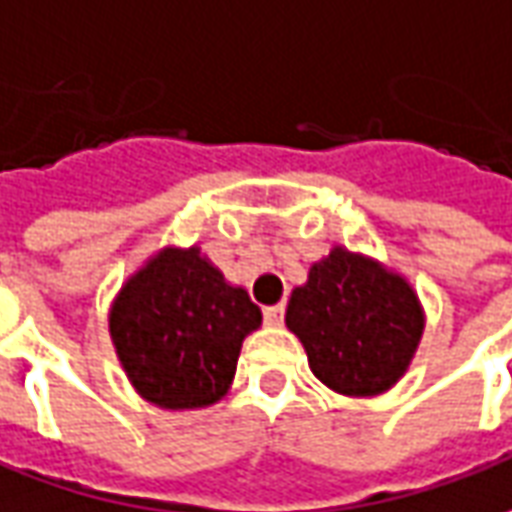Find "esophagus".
<instances>
[{"mask_svg": "<svg viewBox=\"0 0 512 512\" xmlns=\"http://www.w3.org/2000/svg\"><path fill=\"white\" fill-rule=\"evenodd\" d=\"M282 316H285V307L282 305H271L263 310V318H266V324H271V327H280Z\"/></svg>", "mask_w": 512, "mask_h": 512, "instance_id": "esophagus-1", "label": "esophagus"}]
</instances>
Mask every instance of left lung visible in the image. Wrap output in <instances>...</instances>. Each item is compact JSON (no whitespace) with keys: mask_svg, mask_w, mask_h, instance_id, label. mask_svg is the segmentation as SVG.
<instances>
[{"mask_svg":"<svg viewBox=\"0 0 512 512\" xmlns=\"http://www.w3.org/2000/svg\"><path fill=\"white\" fill-rule=\"evenodd\" d=\"M285 324L327 388L377 396L405 377L424 335V307L402 274L335 246L291 291Z\"/></svg>","mask_w":512,"mask_h":512,"instance_id":"8db88e82","label":"left lung"}]
</instances>
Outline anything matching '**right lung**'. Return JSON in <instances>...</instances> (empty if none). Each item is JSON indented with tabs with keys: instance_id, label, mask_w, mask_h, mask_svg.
I'll return each instance as SVG.
<instances>
[{
	"instance_id": "obj_1",
	"label": "right lung",
	"mask_w": 512,
	"mask_h": 512,
	"mask_svg": "<svg viewBox=\"0 0 512 512\" xmlns=\"http://www.w3.org/2000/svg\"><path fill=\"white\" fill-rule=\"evenodd\" d=\"M107 321L141 399L163 410H196L230 391L244 338L263 313L199 246H163L121 285Z\"/></svg>"
}]
</instances>
